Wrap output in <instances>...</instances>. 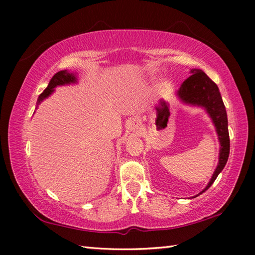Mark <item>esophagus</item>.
Returning <instances> with one entry per match:
<instances>
[{"label": "esophagus", "instance_id": "obj_1", "mask_svg": "<svg viewBox=\"0 0 255 255\" xmlns=\"http://www.w3.org/2000/svg\"><path fill=\"white\" fill-rule=\"evenodd\" d=\"M139 122H138L137 119H131L130 122H129V129H130V130H132V131H137L138 129H139Z\"/></svg>", "mask_w": 255, "mask_h": 255}]
</instances>
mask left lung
<instances>
[{"instance_id":"obj_1","label":"left lung","mask_w":255,"mask_h":255,"mask_svg":"<svg viewBox=\"0 0 255 255\" xmlns=\"http://www.w3.org/2000/svg\"><path fill=\"white\" fill-rule=\"evenodd\" d=\"M190 74H191V76L188 77L181 84L180 89L175 94L184 105L204 108L214 124L218 136L219 145H221L217 167H216L208 184L199 193V195H201L202 192H205L207 189L210 188V185L214 183L216 178L226 165L228 156H230V133H228L226 109L225 106H224L218 86L206 75L204 71L199 70V68H192L190 71Z\"/></svg>"}]
</instances>
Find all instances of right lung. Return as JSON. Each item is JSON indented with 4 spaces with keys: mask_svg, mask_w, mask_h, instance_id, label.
<instances>
[{
    "mask_svg": "<svg viewBox=\"0 0 255 255\" xmlns=\"http://www.w3.org/2000/svg\"><path fill=\"white\" fill-rule=\"evenodd\" d=\"M76 82H77V77L74 73H71L66 70L59 71L58 73H56V74L51 77L48 86H47V88L44 90V92H42L39 96V98H38L37 107L55 91V88H57V86H62V85L74 84V83H76ZM37 107H36V109H37Z\"/></svg>",
    "mask_w": 255,
    "mask_h": 255,
    "instance_id": "add662e5",
    "label": "right lung"
}]
</instances>
